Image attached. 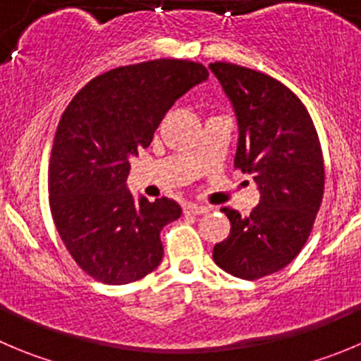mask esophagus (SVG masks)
<instances>
[{
  "label": "esophagus",
  "mask_w": 361,
  "mask_h": 361,
  "mask_svg": "<svg viewBox=\"0 0 361 361\" xmlns=\"http://www.w3.org/2000/svg\"><path fill=\"white\" fill-rule=\"evenodd\" d=\"M183 210H185V214H188V215H201V214H207L210 208L201 207V204H196V203H188V204H185Z\"/></svg>",
  "instance_id": "obj_1"
}]
</instances>
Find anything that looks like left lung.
I'll return each mask as SVG.
<instances>
[{
	"label": "left lung",
	"instance_id": "left-lung-1",
	"mask_svg": "<svg viewBox=\"0 0 361 361\" xmlns=\"http://www.w3.org/2000/svg\"><path fill=\"white\" fill-rule=\"evenodd\" d=\"M238 121L235 169L255 176L260 203L249 215L221 208L231 222L214 260L242 279L287 267L312 233L324 194V160L308 110L298 96L260 71L210 63Z\"/></svg>",
	"mask_w": 361,
	"mask_h": 361
}]
</instances>
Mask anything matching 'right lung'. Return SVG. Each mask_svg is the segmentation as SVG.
Segmentation results:
<instances>
[{"mask_svg":"<svg viewBox=\"0 0 361 361\" xmlns=\"http://www.w3.org/2000/svg\"><path fill=\"white\" fill-rule=\"evenodd\" d=\"M207 78L203 63L149 60L99 74L67 104L49 158V208L90 278L126 285L160 265V231L181 207L167 197L137 203L126 190L130 158L149 146L174 101Z\"/></svg>","mask_w":361,"mask_h":361,"instance_id":"obj_1","label":"right lung"}]
</instances>
